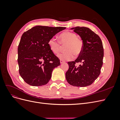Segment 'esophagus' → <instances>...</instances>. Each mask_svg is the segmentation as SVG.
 Masks as SVG:
<instances>
[{
	"mask_svg": "<svg viewBox=\"0 0 120 120\" xmlns=\"http://www.w3.org/2000/svg\"><path fill=\"white\" fill-rule=\"evenodd\" d=\"M64 63V60H60V64H63V63Z\"/></svg>",
	"mask_w": 120,
	"mask_h": 120,
	"instance_id": "obj_1",
	"label": "esophagus"
}]
</instances>
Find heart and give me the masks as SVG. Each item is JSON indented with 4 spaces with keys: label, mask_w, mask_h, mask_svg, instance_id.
Wrapping results in <instances>:
<instances>
[{
    "label": "heart",
    "mask_w": 120,
    "mask_h": 120,
    "mask_svg": "<svg viewBox=\"0 0 120 120\" xmlns=\"http://www.w3.org/2000/svg\"><path fill=\"white\" fill-rule=\"evenodd\" d=\"M59 41L52 38L49 39L48 45L50 50L54 54L60 52L64 46V50L57 56L60 60L64 61L70 60L73 59L74 55L78 57L81 54L83 49V42L82 40L78 38L77 35L74 32L66 31L60 34Z\"/></svg>",
    "instance_id": "b5f03b06"
}]
</instances>
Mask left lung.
<instances>
[{"mask_svg":"<svg viewBox=\"0 0 120 120\" xmlns=\"http://www.w3.org/2000/svg\"><path fill=\"white\" fill-rule=\"evenodd\" d=\"M79 35L83 42L81 54L75 61L68 63L66 78L69 84L79 87L90 86L99 77L103 66L104 49L99 36L86 27L71 28ZM81 62L79 67L75 64Z\"/></svg>","mask_w":120,"mask_h":120,"instance_id":"1","label":"left lung"}]
</instances>
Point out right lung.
<instances>
[{
    "instance_id": "right-lung-1",
    "label": "right lung",
    "mask_w": 120,
    "mask_h": 120,
    "mask_svg": "<svg viewBox=\"0 0 120 120\" xmlns=\"http://www.w3.org/2000/svg\"><path fill=\"white\" fill-rule=\"evenodd\" d=\"M66 28L38 25L23 34L18 47L17 61L19 74L25 82L36 86L48 83L53 70L60 65L48 42Z\"/></svg>"
}]
</instances>
